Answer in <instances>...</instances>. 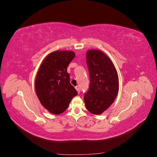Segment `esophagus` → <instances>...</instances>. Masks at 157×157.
I'll list each match as a JSON object with an SVG mask.
<instances>
[{"label": "esophagus", "instance_id": "esophagus-1", "mask_svg": "<svg viewBox=\"0 0 157 157\" xmlns=\"http://www.w3.org/2000/svg\"><path fill=\"white\" fill-rule=\"evenodd\" d=\"M76 88V90H77V92L79 94L80 93V88L78 87V86H77L75 88Z\"/></svg>", "mask_w": 157, "mask_h": 157}]
</instances>
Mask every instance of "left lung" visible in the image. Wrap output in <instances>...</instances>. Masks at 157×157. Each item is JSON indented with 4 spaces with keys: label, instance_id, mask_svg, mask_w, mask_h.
I'll use <instances>...</instances> for the list:
<instances>
[{
    "label": "left lung",
    "instance_id": "obj_1",
    "mask_svg": "<svg viewBox=\"0 0 157 157\" xmlns=\"http://www.w3.org/2000/svg\"><path fill=\"white\" fill-rule=\"evenodd\" d=\"M86 63L90 83L84 101L89 112L100 115L117 98L119 89L117 71L111 59L98 50L86 52Z\"/></svg>",
    "mask_w": 157,
    "mask_h": 157
}]
</instances>
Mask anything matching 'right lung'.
Listing matches in <instances>:
<instances>
[{"mask_svg": "<svg viewBox=\"0 0 157 157\" xmlns=\"http://www.w3.org/2000/svg\"><path fill=\"white\" fill-rule=\"evenodd\" d=\"M73 51H55L42 61L35 78V91L42 105L54 115L63 113L77 92L71 84L67 69Z\"/></svg>", "mask_w": 157, "mask_h": 157, "instance_id": "1", "label": "right lung"}]
</instances>
